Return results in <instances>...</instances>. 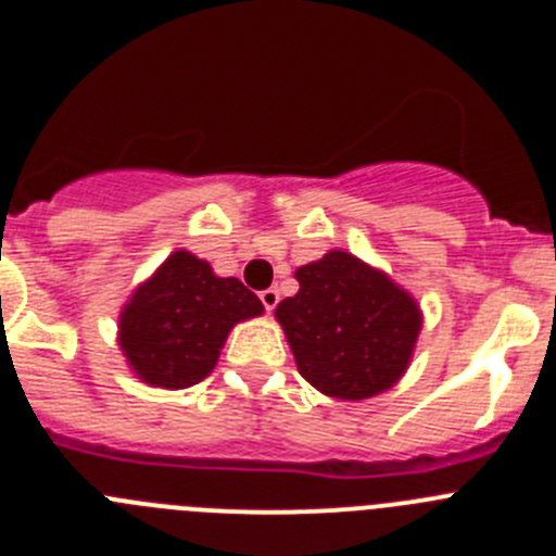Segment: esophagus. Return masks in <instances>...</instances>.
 <instances>
[{"mask_svg": "<svg viewBox=\"0 0 556 556\" xmlns=\"http://www.w3.org/2000/svg\"><path fill=\"white\" fill-rule=\"evenodd\" d=\"M258 301L264 303V308H267V312H273L275 306H278V301H281V294H278V289H264V292H258Z\"/></svg>", "mask_w": 556, "mask_h": 556, "instance_id": "esophagus-1", "label": "esophagus"}]
</instances>
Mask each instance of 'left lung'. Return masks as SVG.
Returning <instances> with one entry per match:
<instances>
[{
	"label": "left lung",
	"instance_id": "1",
	"mask_svg": "<svg viewBox=\"0 0 556 556\" xmlns=\"http://www.w3.org/2000/svg\"><path fill=\"white\" fill-rule=\"evenodd\" d=\"M301 289L278 303L298 370L342 401L390 390L404 376L420 333L417 303L384 273L331 250L294 273Z\"/></svg>",
	"mask_w": 556,
	"mask_h": 556
}]
</instances>
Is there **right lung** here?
<instances>
[{"mask_svg": "<svg viewBox=\"0 0 556 556\" xmlns=\"http://www.w3.org/2000/svg\"><path fill=\"white\" fill-rule=\"evenodd\" d=\"M262 312L242 281L217 278L208 262L178 250L132 294L119 317V342L147 384L184 390L214 370L230 328Z\"/></svg>", "mask_w": 556, "mask_h": 556, "instance_id": "right-lung-1", "label": "right lung"}]
</instances>
